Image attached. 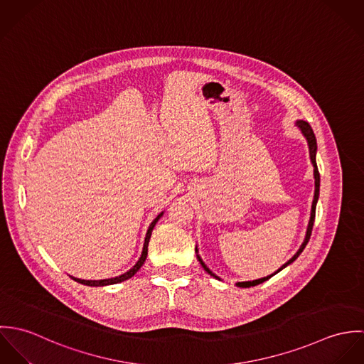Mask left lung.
I'll return each instance as SVG.
<instances>
[{"label":"left lung","mask_w":364,"mask_h":364,"mask_svg":"<svg viewBox=\"0 0 364 364\" xmlns=\"http://www.w3.org/2000/svg\"><path fill=\"white\" fill-rule=\"evenodd\" d=\"M297 126L301 129V132H303V134L306 136V139H307V141H309V146H310V158H311L312 165H314V178H315V193H314V200H312V208H311V218H310V223H309V228H307V235H306V240H304V242H303V245L300 247V250L297 251V254L291 258V259L289 260V262H286L277 272H274L273 274H270V276H266V277H262V279H258V280H252V282H241V283H237L240 287H251V286H257V284H260V283H263V282H266L267 279H270L272 276H274L276 273H279L282 269H284L287 264H290L291 262H294V260L299 258V255L304 251V248H306V245L309 244V241H310V237H311L312 232V227H314V220H315V208H316V202H318V196H319V172H318V166H316V159H315V154H316V140H315V134H314V132H312V127L310 126V123H307V122H304V120H299L297 122ZM196 252H198V250H196ZM198 259L199 262L202 263V266L208 270V273L211 274V276H214V277H217L215 274H213L211 273V270L208 269V266L203 263V260L199 258V255H198Z\"/></svg>","instance_id":"8db88e82"}]
</instances>
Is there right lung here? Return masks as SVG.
<instances>
[{"instance_id": "add662e5", "label": "right lung", "mask_w": 364, "mask_h": 364, "mask_svg": "<svg viewBox=\"0 0 364 364\" xmlns=\"http://www.w3.org/2000/svg\"><path fill=\"white\" fill-rule=\"evenodd\" d=\"M164 213H161V214H158L156 218H154V221L150 224V227H149V231H147V235H146V240H144V247H143V252H141V257H140V259L137 260V263L129 270V272H126L124 274H120V276H117V277H112V279H104V280H82V279H77V277H73V276H70L73 280H75V282H78V283H81V284H85V286H107V284H116V283H120V282H124V280H127V279H130L132 276H134V273H137V270L143 266V263H144V260L147 258V252H149V242H150V238H151V232H153V228H154V225L156 224V221L159 220V217L162 215Z\"/></svg>"}]
</instances>
